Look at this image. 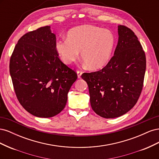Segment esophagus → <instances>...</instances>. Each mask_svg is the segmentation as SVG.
Returning a JSON list of instances; mask_svg holds the SVG:
<instances>
[{
    "label": "esophagus",
    "mask_w": 159,
    "mask_h": 159,
    "mask_svg": "<svg viewBox=\"0 0 159 159\" xmlns=\"http://www.w3.org/2000/svg\"><path fill=\"white\" fill-rule=\"evenodd\" d=\"M82 74H83V72L82 71H77V74H78V78H81V75H82Z\"/></svg>",
    "instance_id": "esophagus-1"
}]
</instances>
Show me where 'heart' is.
<instances>
[{
	"instance_id": "b5f03b06",
	"label": "heart",
	"mask_w": 159,
	"mask_h": 159,
	"mask_svg": "<svg viewBox=\"0 0 159 159\" xmlns=\"http://www.w3.org/2000/svg\"><path fill=\"white\" fill-rule=\"evenodd\" d=\"M115 37L108 30L92 25H83L70 30L67 38L57 40L55 49L61 61L67 65L81 57L91 70L106 65L112 55Z\"/></svg>"
}]
</instances>
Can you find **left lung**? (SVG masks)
<instances>
[{
    "label": "left lung",
    "instance_id": "1",
    "mask_svg": "<svg viewBox=\"0 0 159 159\" xmlns=\"http://www.w3.org/2000/svg\"><path fill=\"white\" fill-rule=\"evenodd\" d=\"M119 39L114 56L98 71L84 73L90 103L103 118L121 116L137 102L143 89L146 57L137 36L130 28L118 26Z\"/></svg>",
    "mask_w": 159,
    "mask_h": 159
}]
</instances>
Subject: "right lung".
I'll list each match as a JSON object with an SVG mask.
<instances>
[{"label":"right lung","instance_id":"add662e5","mask_svg":"<svg viewBox=\"0 0 159 159\" xmlns=\"http://www.w3.org/2000/svg\"><path fill=\"white\" fill-rule=\"evenodd\" d=\"M50 26L22 36L10 60V74L18 102L28 113L48 118L66 106L77 74L62 62Z\"/></svg>","mask_w":159,"mask_h":159}]
</instances>
